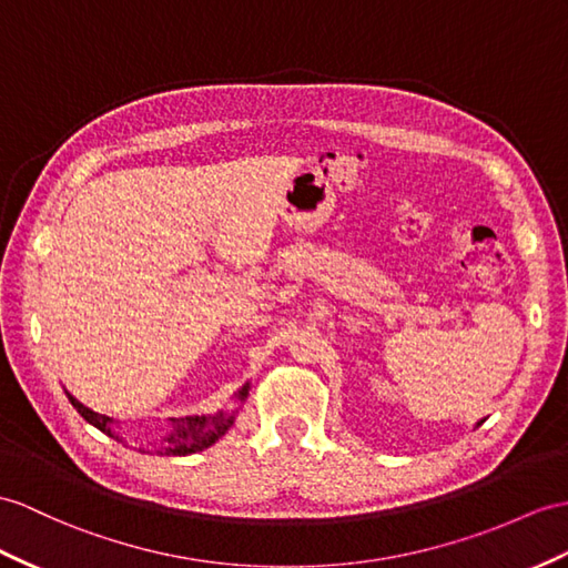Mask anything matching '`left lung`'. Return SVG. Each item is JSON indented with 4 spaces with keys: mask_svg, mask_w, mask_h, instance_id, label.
Wrapping results in <instances>:
<instances>
[{
    "mask_svg": "<svg viewBox=\"0 0 568 568\" xmlns=\"http://www.w3.org/2000/svg\"><path fill=\"white\" fill-rule=\"evenodd\" d=\"M484 422V419H481ZM481 422H477V426H481Z\"/></svg>",
    "mask_w": 568,
    "mask_h": 568,
    "instance_id": "obj_1",
    "label": "left lung"
}]
</instances>
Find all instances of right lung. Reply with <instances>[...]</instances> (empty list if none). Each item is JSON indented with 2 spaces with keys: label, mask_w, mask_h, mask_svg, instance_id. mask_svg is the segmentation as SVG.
<instances>
[{
  "label": "right lung",
  "mask_w": 568,
  "mask_h": 568,
  "mask_svg": "<svg viewBox=\"0 0 568 568\" xmlns=\"http://www.w3.org/2000/svg\"><path fill=\"white\" fill-rule=\"evenodd\" d=\"M67 393V390H64ZM247 393H251V383H245L243 388L236 393L239 405L245 403ZM69 403L74 405V409L84 417L91 426L99 428L105 436L120 440L124 444V438L115 432L120 426L113 417H105V414H99L89 409L87 405H81L74 395H69ZM236 414L239 409H219L216 414H202V417H185V419H171V432L165 434L159 444H151V446H140L142 453H151V455H190V453H197L214 446L216 440L224 436L229 428L236 422Z\"/></svg>",
  "instance_id": "obj_1"
}]
</instances>
